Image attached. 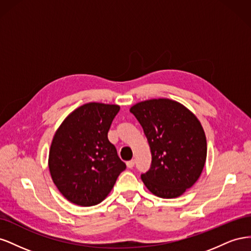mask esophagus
I'll return each mask as SVG.
<instances>
[{"label": "esophagus", "instance_id": "1", "mask_svg": "<svg viewBox=\"0 0 251 251\" xmlns=\"http://www.w3.org/2000/svg\"><path fill=\"white\" fill-rule=\"evenodd\" d=\"M134 165H135V161L134 160H130V161L126 162V166H127L128 169H132Z\"/></svg>", "mask_w": 251, "mask_h": 251}]
</instances>
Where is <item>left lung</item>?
I'll list each match as a JSON object with an SVG mask.
<instances>
[{"label":"left lung","instance_id":"8db88e82","mask_svg":"<svg viewBox=\"0 0 251 251\" xmlns=\"http://www.w3.org/2000/svg\"><path fill=\"white\" fill-rule=\"evenodd\" d=\"M130 112L141 125L151 149V169L141 175L144 185L164 199L183 195L199 179L206 161V137L199 119L169 98L140 101Z\"/></svg>","mask_w":251,"mask_h":251}]
</instances>
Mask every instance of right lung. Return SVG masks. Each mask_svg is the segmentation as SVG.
I'll list each match as a JSON object with an SVG mask.
<instances>
[{"mask_svg": "<svg viewBox=\"0 0 251 251\" xmlns=\"http://www.w3.org/2000/svg\"><path fill=\"white\" fill-rule=\"evenodd\" d=\"M119 109L101 102L82 104L54 134L48 159L50 175L60 194L73 204L92 206L102 202L126 170L108 139Z\"/></svg>", "mask_w": 251, "mask_h": 251, "instance_id": "obj_1", "label": "right lung"}]
</instances>
